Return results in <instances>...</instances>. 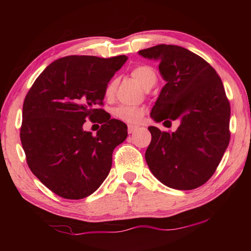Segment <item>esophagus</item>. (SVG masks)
Listing matches in <instances>:
<instances>
[{
	"label": "esophagus",
	"instance_id": "esophagus-1",
	"mask_svg": "<svg viewBox=\"0 0 251 251\" xmlns=\"http://www.w3.org/2000/svg\"><path fill=\"white\" fill-rule=\"evenodd\" d=\"M137 128H138L137 126H134V125H128V129H127V130H128V133H129V134H131V133H134V131H135L136 129H137Z\"/></svg>",
	"mask_w": 251,
	"mask_h": 251
}]
</instances>
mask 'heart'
Listing matches in <instances>:
<instances>
[{
    "mask_svg": "<svg viewBox=\"0 0 251 251\" xmlns=\"http://www.w3.org/2000/svg\"><path fill=\"white\" fill-rule=\"evenodd\" d=\"M130 75L137 80V82L145 88L150 90L154 86L157 75L155 70L151 66L148 65H138L134 67L130 72ZM116 90V82L114 79L109 80L107 85L105 86L104 95L107 100L112 99L114 93ZM145 114V109L139 106H130V105H120L113 109V116L118 121H122L128 124H138L142 121V118Z\"/></svg>",
    "mask_w": 251,
    "mask_h": 251,
    "instance_id": "obj_1",
    "label": "heart"
}]
</instances>
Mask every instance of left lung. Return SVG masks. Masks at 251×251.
Segmentation results:
<instances>
[{"instance_id":"obj_1","label":"left lung","mask_w":251,"mask_h":251,"mask_svg":"<svg viewBox=\"0 0 251 251\" xmlns=\"http://www.w3.org/2000/svg\"><path fill=\"white\" fill-rule=\"evenodd\" d=\"M138 53L158 61L166 80L151 118L164 125L180 123L173 133L148 127L146 163L167 187L197 188L214 175L230 139V104L222 79L205 59L181 46L160 44Z\"/></svg>"}]
</instances>
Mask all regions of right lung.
Masks as SVG:
<instances>
[{
	"label": "right lung",
	"mask_w": 251,
	"mask_h": 251,
	"mask_svg": "<svg viewBox=\"0 0 251 251\" xmlns=\"http://www.w3.org/2000/svg\"><path fill=\"white\" fill-rule=\"evenodd\" d=\"M126 61L125 55L58 58L25 96L20 137L27 165L58 196L85 198L107 177L113 151L126 139L127 126L110 120L99 106L105 86ZM87 118L103 124L96 136L82 129Z\"/></svg>",
	"instance_id": "1"
}]
</instances>
